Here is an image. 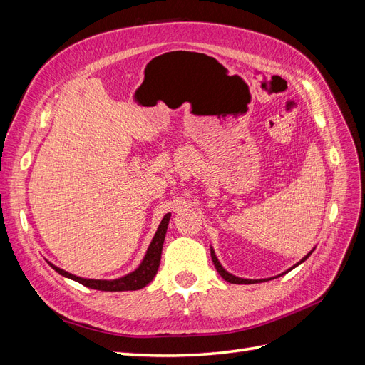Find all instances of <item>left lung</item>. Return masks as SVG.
Segmentation results:
<instances>
[{
  "instance_id": "1",
  "label": "left lung",
  "mask_w": 365,
  "mask_h": 365,
  "mask_svg": "<svg viewBox=\"0 0 365 365\" xmlns=\"http://www.w3.org/2000/svg\"><path fill=\"white\" fill-rule=\"evenodd\" d=\"M314 250H315V247H314L311 251H309L300 262H297V263L294 264V267H291L289 269H286L284 272H282V274H279V275H275V277H269V279H244V277H237V275H233L231 272H228V271L222 267V264H220L219 259L216 257V252H215L213 247L210 245V254H212V260H213V263H215V268L217 269L220 277H222L224 280H227L228 283H233V284H254V283H262V282H268V280H272V279H277V277H280V275H284L286 272H289V271H292L294 268H297L298 264H302L309 256H311V254L314 252Z\"/></svg>"
}]
</instances>
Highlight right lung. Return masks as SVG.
<instances>
[{
  "instance_id": "1",
  "label": "right lung",
  "mask_w": 365,
  "mask_h": 365,
  "mask_svg": "<svg viewBox=\"0 0 365 365\" xmlns=\"http://www.w3.org/2000/svg\"><path fill=\"white\" fill-rule=\"evenodd\" d=\"M170 213H165L161 224L158 225V230L155 236L152 237V242L149 244V248L143 257L141 263L138 264V268H135L132 272L123 275V277H118L114 280H101V279H85L79 277V275H74L68 271L58 268L56 264H53L48 262L50 267L59 272L61 275L67 279H71L77 283H81L86 288L97 289V291H109V292H120V291H137L145 288L146 284H149L153 277L157 275L158 267H160V260H161V251H163V244H164V237H165V231H168V225L170 220Z\"/></svg>"
}]
</instances>
